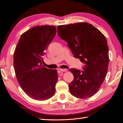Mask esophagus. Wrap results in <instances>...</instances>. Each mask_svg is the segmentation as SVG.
<instances>
[{
    "label": "esophagus",
    "mask_w": 123,
    "mask_h": 123,
    "mask_svg": "<svg viewBox=\"0 0 123 123\" xmlns=\"http://www.w3.org/2000/svg\"><path fill=\"white\" fill-rule=\"evenodd\" d=\"M68 71L67 69H60V71L65 72H67Z\"/></svg>",
    "instance_id": "34e87169"
}]
</instances>
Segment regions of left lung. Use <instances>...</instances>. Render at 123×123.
Wrapping results in <instances>:
<instances>
[{
	"instance_id": "1",
	"label": "left lung",
	"mask_w": 123,
	"mask_h": 123,
	"mask_svg": "<svg viewBox=\"0 0 123 123\" xmlns=\"http://www.w3.org/2000/svg\"><path fill=\"white\" fill-rule=\"evenodd\" d=\"M58 35L68 43L74 57L84 64L83 71L70 69L74 75L69 84L71 94L85 99L94 95L107 75L109 65L108 46L106 37L86 22L57 26Z\"/></svg>"
}]
</instances>
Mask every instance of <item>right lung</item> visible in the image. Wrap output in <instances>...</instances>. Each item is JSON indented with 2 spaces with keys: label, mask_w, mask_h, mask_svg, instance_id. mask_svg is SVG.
I'll list each match as a JSON object with an SVG mask.
<instances>
[{
  "label": "right lung",
  "mask_w": 123,
  "mask_h": 123,
  "mask_svg": "<svg viewBox=\"0 0 123 123\" xmlns=\"http://www.w3.org/2000/svg\"><path fill=\"white\" fill-rule=\"evenodd\" d=\"M56 33L55 26H36L21 35L13 54L16 78L23 91L33 99L44 101L55 92L56 69L43 67V56Z\"/></svg>",
  "instance_id": "right-lung-1"
}]
</instances>
